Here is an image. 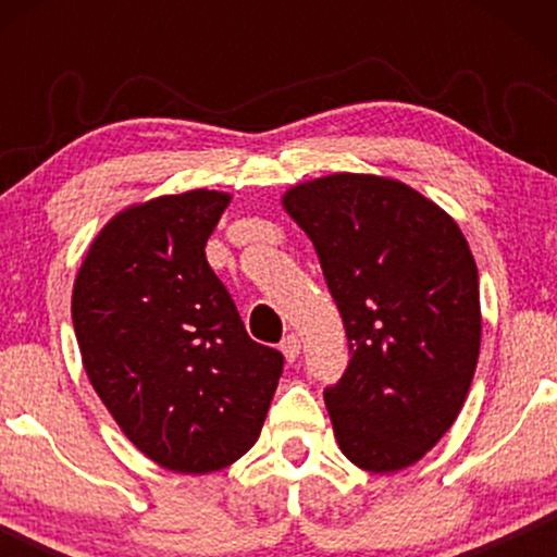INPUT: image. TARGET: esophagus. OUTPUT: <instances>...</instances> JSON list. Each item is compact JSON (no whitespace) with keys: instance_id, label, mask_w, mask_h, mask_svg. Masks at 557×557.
<instances>
[{"instance_id":"obj_1","label":"esophagus","mask_w":557,"mask_h":557,"mask_svg":"<svg viewBox=\"0 0 557 557\" xmlns=\"http://www.w3.org/2000/svg\"><path fill=\"white\" fill-rule=\"evenodd\" d=\"M281 352H284L286 362H294L296 357H299V352H301L299 337H296V334H286L284 342H281Z\"/></svg>"}]
</instances>
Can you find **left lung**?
<instances>
[{"label":"left lung","mask_w":557,"mask_h":557,"mask_svg":"<svg viewBox=\"0 0 557 557\" xmlns=\"http://www.w3.org/2000/svg\"><path fill=\"white\" fill-rule=\"evenodd\" d=\"M345 322L349 364L326 387L355 467L391 474L423 459L467 400L482 342L469 243L436 202L398 180L330 174L284 195Z\"/></svg>","instance_id":"obj_1"}]
</instances>
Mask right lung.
<instances>
[{
  "label": "right lung",
  "instance_id": "add662e5",
  "mask_svg": "<svg viewBox=\"0 0 557 557\" xmlns=\"http://www.w3.org/2000/svg\"><path fill=\"white\" fill-rule=\"evenodd\" d=\"M231 195L132 205L90 243L73 286L83 368L144 456L180 474L231 467L263 429L284 355L248 337L205 246Z\"/></svg>",
  "mask_w": 557,
  "mask_h": 557
}]
</instances>
